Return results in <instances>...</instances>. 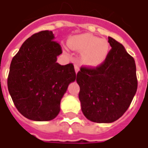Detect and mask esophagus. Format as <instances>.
I'll list each match as a JSON object with an SVG mask.
<instances>
[{"mask_svg":"<svg viewBox=\"0 0 148 148\" xmlns=\"http://www.w3.org/2000/svg\"><path fill=\"white\" fill-rule=\"evenodd\" d=\"M74 68H75V71H76V73H77L79 70H80V67H79V66L77 65V64H75L74 65Z\"/></svg>","mask_w":148,"mask_h":148,"instance_id":"1","label":"esophagus"}]
</instances>
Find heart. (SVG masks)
<instances>
[{"label": "heart", "mask_w": 148, "mask_h": 148, "mask_svg": "<svg viewBox=\"0 0 148 148\" xmlns=\"http://www.w3.org/2000/svg\"><path fill=\"white\" fill-rule=\"evenodd\" d=\"M67 44L72 50L82 52L81 61L84 65L97 66L102 64L110 53V43L90 34H81L71 36Z\"/></svg>", "instance_id": "1"}]
</instances>
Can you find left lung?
Here are the masks:
<instances>
[{
	"label": "left lung",
	"mask_w": 148,
	"mask_h": 148,
	"mask_svg": "<svg viewBox=\"0 0 148 148\" xmlns=\"http://www.w3.org/2000/svg\"><path fill=\"white\" fill-rule=\"evenodd\" d=\"M112 49L95 68L81 67L77 75L79 99L86 118L95 123H113L126 112L138 88L136 64L121 43L109 37Z\"/></svg>",
	"instance_id": "1"
}]
</instances>
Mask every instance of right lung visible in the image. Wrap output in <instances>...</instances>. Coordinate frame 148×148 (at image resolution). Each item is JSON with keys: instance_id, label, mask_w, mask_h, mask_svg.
I'll return each instance as SVG.
<instances>
[{"instance_id": "obj_1", "label": "right lung", "mask_w": 148, "mask_h": 148, "mask_svg": "<svg viewBox=\"0 0 148 148\" xmlns=\"http://www.w3.org/2000/svg\"><path fill=\"white\" fill-rule=\"evenodd\" d=\"M53 31L44 30L26 39L10 66L7 86L16 109L34 121H49L60 112L69 84L76 80L74 66L57 62L62 53Z\"/></svg>"}]
</instances>
